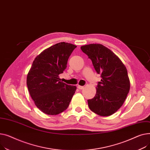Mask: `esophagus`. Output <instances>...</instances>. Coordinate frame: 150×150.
Returning a JSON list of instances; mask_svg holds the SVG:
<instances>
[{
	"label": "esophagus",
	"instance_id": "obj_1",
	"mask_svg": "<svg viewBox=\"0 0 150 150\" xmlns=\"http://www.w3.org/2000/svg\"><path fill=\"white\" fill-rule=\"evenodd\" d=\"M83 86H81V85H78L77 86V88L79 89V90H82L83 88Z\"/></svg>",
	"mask_w": 150,
	"mask_h": 150
}]
</instances>
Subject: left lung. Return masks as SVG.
Wrapping results in <instances>:
<instances>
[{
    "instance_id": "8db88e82",
    "label": "left lung",
    "mask_w": 150,
    "mask_h": 150,
    "mask_svg": "<svg viewBox=\"0 0 150 150\" xmlns=\"http://www.w3.org/2000/svg\"><path fill=\"white\" fill-rule=\"evenodd\" d=\"M81 48L91 60L96 71L102 77L94 98L88 100V107L99 116L112 115L122 107L129 93L127 69L112 51L101 44H89Z\"/></svg>"
}]
</instances>
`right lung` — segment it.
I'll use <instances>...</instances> for the list:
<instances>
[{
    "instance_id": "obj_1",
    "label": "right lung",
    "mask_w": 150,
    "mask_h": 150,
    "mask_svg": "<svg viewBox=\"0 0 150 150\" xmlns=\"http://www.w3.org/2000/svg\"><path fill=\"white\" fill-rule=\"evenodd\" d=\"M77 46L60 42L43 51L33 61L26 84L36 107L48 115L66 110L76 86L60 81L59 77L67 68L69 57Z\"/></svg>"
}]
</instances>
